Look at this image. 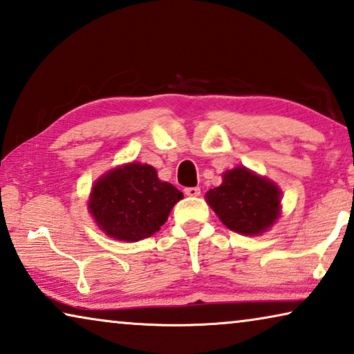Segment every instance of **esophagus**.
<instances>
[{
    "label": "esophagus",
    "mask_w": 354,
    "mask_h": 354,
    "mask_svg": "<svg viewBox=\"0 0 354 354\" xmlns=\"http://www.w3.org/2000/svg\"><path fill=\"white\" fill-rule=\"evenodd\" d=\"M183 192H185L187 196H199V194H201V189L198 187H188L183 189Z\"/></svg>",
    "instance_id": "esophagus-1"
}]
</instances>
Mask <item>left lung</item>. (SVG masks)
<instances>
[{
	"mask_svg": "<svg viewBox=\"0 0 354 354\" xmlns=\"http://www.w3.org/2000/svg\"><path fill=\"white\" fill-rule=\"evenodd\" d=\"M279 189L273 182L236 167L223 176V183L209 189L206 198L227 228L241 234H259L279 215Z\"/></svg>",
	"mask_w": 354,
	"mask_h": 354,
	"instance_id": "obj_1",
	"label": "left lung"
}]
</instances>
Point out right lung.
Instances as JSON below:
<instances>
[{
	"label": "right lung",
	"instance_id": "1",
	"mask_svg": "<svg viewBox=\"0 0 354 354\" xmlns=\"http://www.w3.org/2000/svg\"><path fill=\"white\" fill-rule=\"evenodd\" d=\"M182 198V192L158 178L155 167L131 162L95 183L89 211L109 236L136 243L158 232Z\"/></svg>",
	"mask_w": 354,
	"mask_h": 354
}]
</instances>
